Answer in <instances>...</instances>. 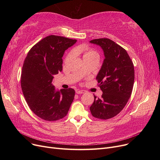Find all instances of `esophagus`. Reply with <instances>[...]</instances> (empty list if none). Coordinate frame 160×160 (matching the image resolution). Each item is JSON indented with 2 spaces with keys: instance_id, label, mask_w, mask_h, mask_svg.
I'll use <instances>...</instances> for the list:
<instances>
[{
  "instance_id": "1",
  "label": "esophagus",
  "mask_w": 160,
  "mask_h": 160,
  "mask_svg": "<svg viewBox=\"0 0 160 160\" xmlns=\"http://www.w3.org/2000/svg\"><path fill=\"white\" fill-rule=\"evenodd\" d=\"M86 91H85V90H80V89L76 90V93H77V94L86 93Z\"/></svg>"
}]
</instances>
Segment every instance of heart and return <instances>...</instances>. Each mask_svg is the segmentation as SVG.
<instances>
[{
  "mask_svg": "<svg viewBox=\"0 0 160 160\" xmlns=\"http://www.w3.org/2000/svg\"><path fill=\"white\" fill-rule=\"evenodd\" d=\"M72 54H73V52H71L69 54V56H71L72 55ZM91 56H97V57H98V54H97V53L95 51H94L93 50L89 49V50H86L85 52H84V54H83V58H85V57H91Z\"/></svg>",
  "mask_w": 160,
  "mask_h": 160,
  "instance_id": "b5f03b06",
  "label": "heart"
}]
</instances>
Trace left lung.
<instances>
[{
	"label": "left lung",
	"mask_w": 160,
	"mask_h": 160,
	"mask_svg": "<svg viewBox=\"0 0 160 160\" xmlns=\"http://www.w3.org/2000/svg\"><path fill=\"white\" fill-rule=\"evenodd\" d=\"M91 43L101 47L104 60L96 79L103 93L94 96L91 113L97 119L106 120L119 114L128 102L134 83V67L127 50L108 38L95 39Z\"/></svg>",
	"instance_id": "1"
}]
</instances>
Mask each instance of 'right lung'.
Listing matches in <instances>:
<instances>
[{
    "label": "right lung",
    "instance_id": "add662e5",
    "mask_svg": "<svg viewBox=\"0 0 160 160\" xmlns=\"http://www.w3.org/2000/svg\"><path fill=\"white\" fill-rule=\"evenodd\" d=\"M77 41L48 36L32 47L24 61L21 77L22 93L30 110L42 119L57 121L69 112L74 90L56 91L52 81L53 76L62 71L65 51Z\"/></svg>",
    "mask_w": 160,
    "mask_h": 160
}]
</instances>
